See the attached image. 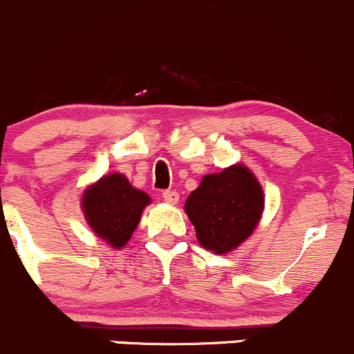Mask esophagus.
Wrapping results in <instances>:
<instances>
[{
	"mask_svg": "<svg viewBox=\"0 0 354 354\" xmlns=\"http://www.w3.org/2000/svg\"><path fill=\"white\" fill-rule=\"evenodd\" d=\"M162 198L166 200V202L169 203V205H176V203L180 202V195H178V192H174V190H166V192H164Z\"/></svg>",
	"mask_w": 354,
	"mask_h": 354,
	"instance_id": "34e87169",
	"label": "esophagus"
}]
</instances>
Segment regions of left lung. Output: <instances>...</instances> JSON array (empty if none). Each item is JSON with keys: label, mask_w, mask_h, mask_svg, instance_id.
<instances>
[{"label": "left lung", "mask_w": 354, "mask_h": 354, "mask_svg": "<svg viewBox=\"0 0 354 354\" xmlns=\"http://www.w3.org/2000/svg\"><path fill=\"white\" fill-rule=\"evenodd\" d=\"M263 205L266 197L255 174L245 164H233L205 174L188 195L185 212L198 243L216 255H226L252 236Z\"/></svg>", "instance_id": "obj_1"}]
</instances>
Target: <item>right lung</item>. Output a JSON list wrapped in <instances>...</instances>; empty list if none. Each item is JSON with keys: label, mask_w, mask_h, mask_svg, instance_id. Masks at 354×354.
<instances>
[{"label": "right lung", "mask_w": 354, "mask_h": 354, "mask_svg": "<svg viewBox=\"0 0 354 354\" xmlns=\"http://www.w3.org/2000/svg\"><path fill=\"white\" fill-rule=\"evenodd\" d=\"M152 202L121 173H109L88 185L80 198L82 212L92 233L111 248H124L140 223L142 212Z\"/></svg>", "instance_id": "1"}]
</instances>
